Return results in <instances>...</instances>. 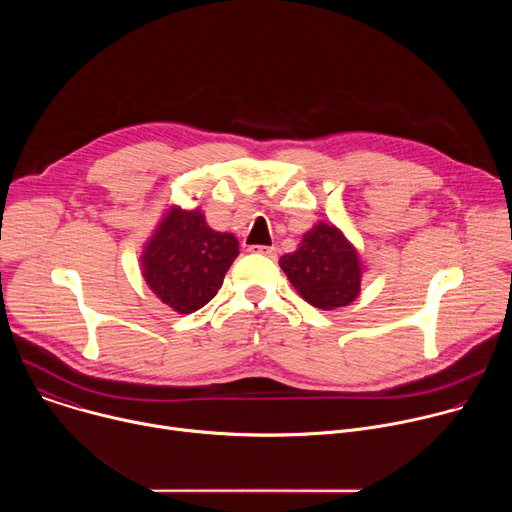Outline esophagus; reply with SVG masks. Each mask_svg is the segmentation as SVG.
Returning a JSON list of instances; mask_svg holds the SVG:
<instances>
[{"mask_svg":"<svg viewBox=\"0 0 512 512\" xmlns=\"http://www.w3.org/2000/svg\"><path fill=\"white\" fill-rule=\"evenodd\" d=\"M249 251L259 253V255H265V257H269V259H275V257H277V249H275V247H267V245H253V247H249Z\"/></svg>","mask_w":512,"mask_h":512,"instance_id":"obj_1","label":"esophagus"}]
</instances>
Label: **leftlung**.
<instances>
[{
    "label": "left lung",
    "mask_w": 512,
    "mask_h": 512,
    "mask_svg": "<svg viewBox=\"0 0 512 512\" xmlns=\"http://www.w3.org/2000/svg\"><path fill=\"white\" fill-rule=\"evenodd\" d=\"M279 267L298 294L320 310L352 304L360 294L362 261L356 247L332 223L318 221L300 247L279 259Z\"/></svg>",
    "instance_id": "8db88e82"
}]
</instances>
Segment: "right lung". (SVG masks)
Returning <instances> with one entry per match:
<instances>
[{
  "instance_id": "right-lung-1",
  "label": "right lung",
  "mask_w": 512,
  "mask_h": 512,
  "mask_svg": "<svg viewBox=\"0 0 512 512\" xmlns=\"http://www.w3.org/2000/svg\"><path fill=\"white\" fill-rule=\"evenodd\" d=\"M237 255V237L210 229L200 208L170 206L143 245L141 275L166 306L192 314L216 296Z\"/></svg>"
}]
</instances>
